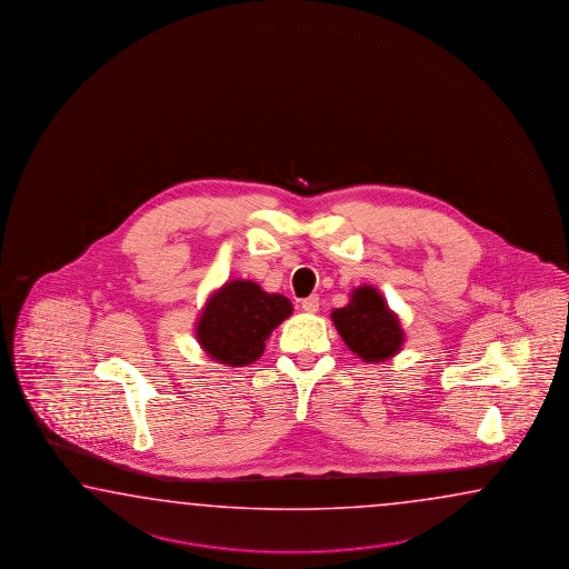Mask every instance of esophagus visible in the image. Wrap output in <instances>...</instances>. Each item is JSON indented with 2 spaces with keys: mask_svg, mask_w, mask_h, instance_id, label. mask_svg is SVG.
<instances>
[{
  "mask_svg": "<svg viewBox=\"0 0 569 569\" xmlns=\"http://www.w3.org/2000/svg\"><path fill=\"white\" fill-rule=\"evenodd\" d=\"M301 307H302V311H307V312L319 311V297H317V295H311V297H307V299H302Z\"/></svg>",
  "mask_w": 569,
  "mask_h": 569,
  "instance_id": "1",
  "label": "esophagus"
}]
</instances>
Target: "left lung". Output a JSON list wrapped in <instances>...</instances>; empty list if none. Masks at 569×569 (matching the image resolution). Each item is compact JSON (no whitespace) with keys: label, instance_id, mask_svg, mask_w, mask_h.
Returning <instances> with one entry per match:
<instances>
[{"label":"left lung","instance_id":"left-lung-1","mask_svg":"<svg viewBox=\"0 0 569 569\" xmlns=\"http://www.w3.org/2000/svg\"><path fill=\"white\" fill-rule=\"evenodd\" d=\"M331 319L346 346L368 363L386 361L403 346L398 315L390 311L381 292L368 284L353 290L346 307L331 312Z\"/></svg>","mask_w":569,"mask_h":569}]
</instances>
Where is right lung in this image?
Here are the masks:
<instances>
[{
  "instance_id": "add662e5",
  "label": "right lung",
  "mask_w": 569,
  "mask_h": 569,
  "mask_svg": "<svg viewBox=\"0 0 569 569\" xmlns=\"http://www.w3.org/2000/svg\"><path fill=\"white\" fill-rule=\"evenodd\" d=\"M290 312L287 297L270 295L252 280H228L203 305L196 339L213 361L242 368L264 353L268 335Z\"/></svg>"
}]
</instances>
